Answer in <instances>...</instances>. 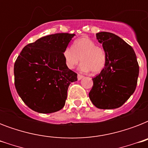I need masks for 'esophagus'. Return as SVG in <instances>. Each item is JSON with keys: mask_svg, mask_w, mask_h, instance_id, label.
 <instances>
[{"mask_svg": "<svg viewBox=\"0 0 148 148\" xmlns=\"http://www.w3.org/2000/svg\"><path fill=\"white\" fill-rule=\"evenodd\" d=\"M84 77V75H81V74H77V79H78L79 81H80V80H81V79H83Z\"/></svg>", "mask_w": 148, "mask_h": 148, "instance_id": "34e87169", "label": "esophagus"}]
</instances>
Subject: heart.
Here are the masks:
<instances>
[{
  "mask_svg": "<svg viewBox=\"0 0 148 148\" xmlns=\"http://www.w3.org/2000/svg\"><path fill=\"white\" fill-rule=\"evenodd\" d=\"M65 64L69 69H74L81 61L83 71L97 74L104 68L106 53L101 46L95 45L94 40L88 37H81L74 41L72 47H67L63 51Z\"/></svg>",
  "mask_w": 148,
  "mask_h": 148,
  "instance_id": "b5f03b06",
  "label": "heart"
}]
</instances>
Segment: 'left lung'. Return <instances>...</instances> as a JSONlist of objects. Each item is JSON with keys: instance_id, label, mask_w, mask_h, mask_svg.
I'll return each instance as SVG.
<instances>
[{"instance_id": "8db88e82", "label": "left lung", "mask_w": 148, "mask_h": 148, "mask_svg": "<svg viewBox=\"0 0 148 148\" xmlns=\"http://www.w3.org/2000/svg\"><path fill=\"white\" fill-rule=\"evenodd\" d=\"M96 38L106 53L105 67L94 77L89 97L100 109L120 108L133 95L139 65L133 48L114 34L99 32Z\"/></svg>"}]
</instances>
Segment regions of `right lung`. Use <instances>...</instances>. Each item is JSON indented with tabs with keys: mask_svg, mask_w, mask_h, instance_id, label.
Returning a JSON list of instances; mask_svg holds the SVG:
<instances>
[{
	"mask_svg": "<svg viewBox=\"0 0 148 148\" xmlns=\"http://www.w3.org/2000/svg\"><path fill=\"white\" fill-rule=\"evenodd\" d=\"M74 34L45 36L26 45L14 67L17 94L31 110L50 114L64 108L67 88L77 74L65 64L63 51Z\"/></svg>",
	"mask_w": 148,
	"mask_h": 148,
	"instance_id": "obj_1",
	"label": "right lung"
}]
</instances>
